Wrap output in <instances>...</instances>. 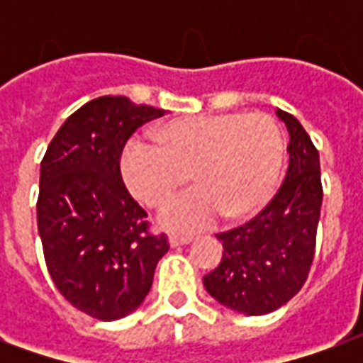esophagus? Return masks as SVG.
Masks as SVG:
<instances>
[{"instance_id":"34e87169","label":"esophagus","mask_w":363,"mask_h":363,"mask_svg":"<svg viewBox=\"0 0 363 363\" xmlns=\"http://www.w3.org/2000/svg\"><path fill=\"white\" fill-rule=\"evenodd\" d=\"M192 241V237L189 235H171L169 237V245L171 247H182V245H189Z\"/></svg>"}]
</instances>
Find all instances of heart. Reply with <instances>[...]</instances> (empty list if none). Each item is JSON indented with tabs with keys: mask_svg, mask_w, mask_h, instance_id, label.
I'll return each mask as SVG.
<instances>
[{
	"mask_svg": "<svg viewBox=\"0 0 363 363\" xmlns=\"http://www.w3.org/2000/svg\"><path fill=\"white\" fill-rule=\"evenodd\" d=\"M157 142L134 138L120 159L124 182L140 202L165 204L190 177L189 192L171 200L159 221L190 233L225 216L245 220L272 200L286 142L280 126L264 112L200 114L157 128Z\"/></svg>",
	"mask_w": 363,
	"mask_h": 363,
	"instance_id": "obj_1",
	"label": "heart"
}]
</instances>
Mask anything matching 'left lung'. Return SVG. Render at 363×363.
I'll use <instances>...</instances> for the list:
<instances>
[{
  "mask_svg": "<svg viewBox=\"0 0 363 363\" xmlns=\"http://www.w3.org/2000/svg\"><path fill=\"white\" fill-rule=\"evenodd\" d=\"M276 116L289 134L286 179L257 218L216 235L221 262L204 276L218 303L255 317L280 309L307 280L323 202L319 151L296 116L280 108Z\"/></svg>",
  "mask_w": 363,
  "mask_h": 363,
  "instance_id": "8db88e82",
  "label": "left lung"
}]
</instances>
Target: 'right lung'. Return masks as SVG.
<instances>
[{
	"mask_svg": "<svg viewBox=\"0 0 363 363\" xmlns=\"http://www.w3.org/2000/svg\"><path fill=\"white\" fill-rule=\"evenodd\" d=\"M163 114L126 96L93 99L62 124L40 163L36 218L46 267L60 294L95 319L135 311L169 251L120 174L128 138Z\"/></svg>",
	"mask_w": 363,
	"mask_h": 363,
	"instance_id": "obj_1",
	"label": "right lung"
}]
</instances>
